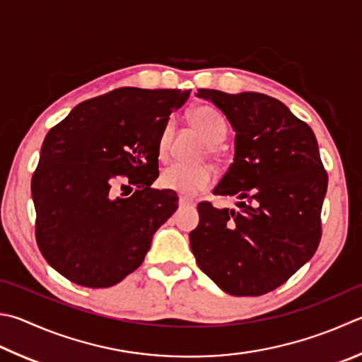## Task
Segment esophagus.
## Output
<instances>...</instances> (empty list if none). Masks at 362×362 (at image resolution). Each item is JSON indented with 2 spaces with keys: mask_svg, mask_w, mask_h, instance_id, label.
I'll return each instance as SVG.
<instances>
[{
  "mask_svg": "<svg viewBox=\"0 0 362 362\" xmlns=\"http://www.w3.org/2000/svg\"><path fill=\"white\" fill-rule=\"evenodd\" d=\"M179 204L180 206H192V204H194V201L192 198H187V196H180Z\"/></svg>",
  "mask_w": 362,
  "mask_h": 362,
  "instance_id": "obj_1",
  "label": "esophagus"
}]
</instances>
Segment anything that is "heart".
I'll use <instances>...</instances> for the list:
<instances>
[{
    "mask_svg": "<svg viewBox=\"0 0 362 362\" xmlns=\"http://www.w3.org/2000/svg\"><path fill=\"white\" fill-rule=\"evenodd\" d=\"M193 127L199 131V134L209 144H220L226 136V123L218 110L209 106L194 107L189 114ZM170 136H173V122L168 120L158 137V153L161 158L168 155ZM214 174L209 166L204 164H182L174 163L164 168L160 175V183L163 188L173 189L175 193L192 196L194 193L206 189L212 183Z\"/></svg>",
    "mask_w": 362,
    "mask_h": 362,
    "instance_id": "heart-1",
    "label": "heart"
}]
</instances>
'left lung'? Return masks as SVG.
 Listing matches in <instances>:
<instances>
[{
  "label": "left lung",
  "instance_id": "1",
  "mask_svg": "<svg viewBox=\"0 0 362 362\" xmlns=\"http://www.w3.org/2000/svg\"><path fill=\"white\" fill-rule=\"evenodd\" d=\"M235 131L234 161L214 194L235 209L199 202L189 245L201 271L233 296L275 290L317 252L327 174L312 128L267 95L199 88Z\"/></svg>",
  "mask_w": 362,
  "mask_h": 362
}]
</instances>
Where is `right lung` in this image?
<instances>
[{
	"label": "right lung",
	"mask_w": 362,
	"mask_h": 362,
	"mask_svg": "<svg viewBox=\"0 0 362 362\" xmlns=\"http://www.w3.org/2000/svg\"><path fill=\"white\" fill-rule=\"evenodd\" d=\"M189 91L117 88L77 104L45 136L31 179L36 242L64 279L109 288L142 264L179 207L175 192L152 183L161 129Z\"/></svg>",
	"instance_id": "obj_1"
}]
</instances>
